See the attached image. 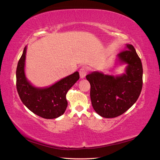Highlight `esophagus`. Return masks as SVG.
I'll return each mask as SVG.
<instances>
[{
	"mask_svg": "<svg viewBox=\"0 0 160 160\" xmlns=\"http://www.w3.org/2000/svg\"><path fill=\"white\" fill-rule=\"evenodd\" d=\"M79 73H80V76L81 78H85L86 75L87 73V69H86L85 67H82L79 71Z\"/></svg>",
	"mask_w": 160,
	"mask_h": 160,
	"instance_id": "34e87169",
	"label": "esophagus"
}]
</instances>
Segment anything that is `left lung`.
<instances>
[{
	"instance_id": "obj_1",
	"label": "left lung",
	"mask_w": 160,
	"mask_h": 160,
	"mask_svg": "<svg viewBox=\"0 0 160 160\" xmlns=\"http://www.w3.org/2000/svg\"><path fill=\"white\" fill-rule=\"evenodd\" d=\"M127 64L125 73L118 76L93 71L87 75L91 84L90 97L93 109L105 118L118 117L133 105L142 88L143 69L134 47L126 44L117 55L115 67Z\"/></svg>"
}]
</instances>
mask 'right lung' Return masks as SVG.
<instances>
[{
	"label": "right lung",
	"instance_id": "obj_1",
	"mask_svg": "<svg viewBox=\"0 0 160 160\" xmlns=\"http://www.w3.org/2000/svg\"><path fill=\"white\" fill-rule=\"evenodd\" d=\"M26 52L27 46L16 69V88L20 100L28 109L40 117L54 119L61 116L67 107V91L79 80V73L76 71L49 87H36L25 75Z\"/></svg>",
	"mask_w": 160,
	"mask_h": 160
}]
</instances>
